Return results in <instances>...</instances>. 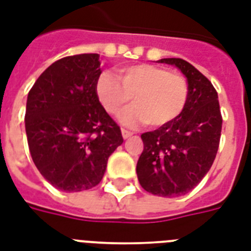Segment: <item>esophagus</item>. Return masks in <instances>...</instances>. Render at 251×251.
<instances>
[{
	"mask_svg": "<svg viewBox=\"0 0 251 251\" xmlns=\"http://www.w3.org/2000/svg\"><path fill=\"white\" fill-rule=\"evenodd\" d=\"M131 135H133L131 131H129V130L126 129H122V137H124V139H127V138H130Z\"/></svg>",
	"mask_w": 251,
	"mask_h": 251,
	"instance_id": "34e87169",
	"label": "esophagus"
}]
</instances>
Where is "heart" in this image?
Returning a JSON list of instances; mask_svg holds the SVG:
<instances>
[{
  "label": "heart",
  "mask_w": 251,
  "mask_h": 251,
  "mask_svg": "<svg viewBox=\"0 0 251 251\" xmlns=\"http://www.w3.org/2000/svg\"><path fill=\"white\" fill-rule=\"evenodd\" d=\"M117 78L102 73L96 83V94L101 105L110 114H118L133 98L135 106L122 114L126 125L145 122L160 127L181 116L189 100V83L178 73L163 66L138 64L117 70Z\"/></svg>",
  "instance_id": "1"
}]
</instances>
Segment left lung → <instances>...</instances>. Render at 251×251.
<instances>
[{"mask_svg":"<svg viewBox=\"0 0 251 251\" xmlns=\"http://www.w3.org/2000/svg\"><path fill=\"white\" fill-rule=\"evenodd\" d=\"M187 78L189 100L179 117L141 135L143 152L137 175L146 191L179 197L193 190L210 171L218 153L223 117L218 92L202 73L182 58H163Z\"/></svg>","mask_w":251,"mask_h":251,"instance_id":"8db88e82","label":"left lung"}]
</instances>
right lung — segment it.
Segmentation results:
<instances>
[{
    "mask_svg": "<svg viewBox=\"0 0 251 251\" xmlns=\"http://www.w3.org/2000/svg\"><path fill=\"white\" fill-rule=\"evenodd\" d=\"M96 53L56 61L29 90L25 134L33 163L62 191L100 183L108 157L122 145L121 129L96 94L101 70Z\"/></svg>",
    "mask_w": 251,
    "mask_h": 251,
    "instance_id": "1",
    "label": "right lung"
}]
</instances>
